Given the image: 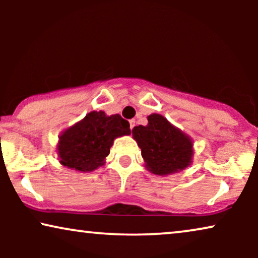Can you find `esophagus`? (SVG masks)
Returning a JSON list of instances; mask_svg holds the SVG:
<instances>
[{
    "label": "esophagus",
    "instance_id": "34e87169",
    "mask_svg": "<svg viewBox=\"0 0 258 258\" xmlns=\"http://www.w3.org/2000/svg\"><path fill=\"white\" fill-rule=\"evenodd\" d=\"M129 123H130V129H133L134 126H135V119H130Z\"/></svg>",
    "mask_w": 258,
    "mask_h": 258
}]
</instances>
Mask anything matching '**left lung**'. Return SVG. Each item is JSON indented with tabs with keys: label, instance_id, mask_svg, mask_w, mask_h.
I'll return each mask as SVG.
<instances>
[{
	"label": "left lung",
	"instance_id": "left-lung-1",
	"mask_svg": "<svg viewBox=\"0 0 258 258\" xmlns=\"http://www.w3.org/2000/svg\"><path fill=\"white\" fill-rule=\"evenodd\" d=\"M146 167L155 175H170L189 167L194 148L190 137L160 114L148 116L147 125L133 129Z\"/></svg>",
	"mask_w": 258,
	"mask_h": 258
}]
</instances>
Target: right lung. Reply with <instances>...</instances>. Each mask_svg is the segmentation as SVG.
<instances>
[{"instance_id":"obj_1","label":"right lung","mask_w":258,"mask_h":258,"mask_svg":"<svg viewBox=\"0 0 258 258\" xmlns=\"http://www.w3.org/2000/svg\"><path fill=\"white\" fill-rule=\"evenodd\" d=\"M124 135H130V124L121 115L91 111L59 135V163L76 171H93L104 164L114 140Z\"/></svg>"}]
</instances>
